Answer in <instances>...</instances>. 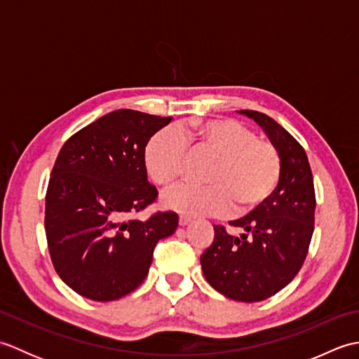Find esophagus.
Returning a JSON list of instances; mask_svg holds the SVG:
<instances>
[{
  "label": "esophagus",
  "mask_w": 359,
  "mask_h": 359,
  "mask_svg": "<svg viewBox=\"0 0 359 359\" xmlns=\"http://www.w3.org/2000/svg\"><path fill=\"white\" fill-rule=\"evenodd\" d=\"M189 222H191V219L187 217V216H180V217H179V224H180V226H185V225H188Z\"/></svg>",
  "instance_id": "34e87169"
}]
</instances>
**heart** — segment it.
Masks as SVG:
<instances>
[{"label": "heart", "mask_w": 359, "mask_h": 359, "mask_svg": "<svg viewBox=\"0 0 359 359\" xmlns=\"http://www.w3.org/2000/svg\"><path fill=\"white\" fill-rule=\"evenodd\" d=\"M196 151L211 152L207 182L211 185L180 184L163 194V205L188 216H222L234 208L245 212L264 202L276 188L280 156L274 144L259 140L253 129L233 118L197 121L182 129ZM183 135V136H184ZM172 128L151 137L144 149L148 172L168 187L185 172L188 143Z\"/></svg>", "instance_id": "b5f03b06"}]
</instances>
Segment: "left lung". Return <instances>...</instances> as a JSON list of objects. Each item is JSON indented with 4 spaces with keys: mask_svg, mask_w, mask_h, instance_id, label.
<instances>
[{
    "mask_svg": "<svg viewBox=\"0 0 359 359\" xmlns=\"http://www.w3.org/2000/svg\"><path fill=\"white\" fill-rule=\"evenodd\" d=\"M262 128L280 156L278 187L250 215L231 220L242 234L215 225V241L201 256L208 284L234 301L259 302L287 287L306 261L315 224L313 175L306 151L278 121L238 111Z\"/></svg>",
    "mask_w": 359,
    "mask_h": 359,
    "instance_id": "1",
    "label": "left lung"
}]
</instances>
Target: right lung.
<instances>
[{"label": "right lung", "mask_w": 359, "mask_h": 359, "mask_svg": "<svg viewBox=\"0 0 359 359\" xmlns=\"http://www.w3.org/2000/svg\"><path fill=\"white\" fill-rule=\"evenodd\" d=\"M171 120L117 109L80 129L58 152L46 193V238L58 276L88 299L108 302L134 292L157 242L179 225L172 211L131 219L156 201L144 148Z\"/></svg>", "instance_id": "1"}]
</instances>
